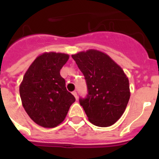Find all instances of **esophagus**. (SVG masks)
<instances>
[{
  "label": "esophagus",
  "mask_w": 159,
  "mask_h": 159,
  "mask_svg": "<svg viewBox=\"0 0 159 159\" xmlns=\"http://www.w3.org/2000/svg\"><path fill=\"white\" fill-rule=\"evenodd\" d=\"M72 95H74V96H75V99H78V96H77V93H76V92H72Z\"/></svg>",
  "instance_id": "esophagus-1"
}]
</instances>
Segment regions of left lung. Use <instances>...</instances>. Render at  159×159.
Returning a JSON list of instances; mask_svg holds the SVG:
<instances>
[{
    "instance_id": "8db88e82",
    "label": "left lung",
    "mask_w": 159,
    "mask_h": 159,
    "mask_svg": "<svg viewBox=\"0 0 159 159\" xmlns=\"http://www.w3.org/2000/svg\"><path fill=\"white\" fill-rule=\"evenodd\" d=\"M88 86L80 103L92 124L110 127L124 113L130 99L129 80L122 67L106 53L89 49L71 55Z\"/></svg>"
}]
</instances>
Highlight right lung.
Instances as JSON below:
<instances>
[{
  "label": "right lung",
  "instance_id": "1",
  "mask_svg": "<svg viewBox=\"0 0 159 159\" xmlns=\"http://www.w3.org/2000/svg\"><path fill=\"white\" fill-rule=\"evenodd\" d=\"M69 55L48 52L38 56L20 84L22 105L29 117L40 127L53 128L62 123L75 97L66 89L60 69Z\"/></svg>",
  "mask_w": 159,
  "mask_h": 159
}]
</instances>
